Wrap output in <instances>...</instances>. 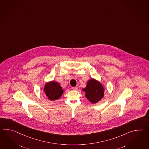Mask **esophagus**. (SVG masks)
<instances>
[{"instance_id":"obj_1","label":"esophagus","mask_w":149,"mask_h":149,"mask_svg":"<svg viewBox=\"0 0 149 149\" xmlns=\"http://www.w3.org/2000/svg\"><path fill=\"white\" fill-rule=\"evenodd\" d=\"M72 89L74 90H78V87H77V86L73 87V88H72Z\"/></svg>"}]
</instances>
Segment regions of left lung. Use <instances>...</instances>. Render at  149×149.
I'll return each mask as SVG.
<instances>
[{
	"mask_svg": "<svg viewBox=\"0 0 149 149\" xmlns=\"http://www.w3.org/2000/svg\"><path fill=\"white\" fill-rule=\"evenodd\" d=\"M104 87L101 83L94 79H90L87 83L86 88L83 89L86 97L91 103L95 104L104 96Z\"/></svg>",
	"mask_w": 149,
	"mask_h": 149,
	"instance_id": "8db88e82",
	"label": "left lung"
}]
</instances>
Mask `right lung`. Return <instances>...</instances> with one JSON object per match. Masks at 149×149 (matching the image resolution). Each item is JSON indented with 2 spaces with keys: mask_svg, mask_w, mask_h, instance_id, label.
<instances>
[{
  "mask_svg": "<svg viewBox=\"0 0 149 149\" xmlns=\"http://www.w3.org/2000/svg\"><path fill=\"white\" fill-rule=\"evenodd\" d=\"M44 91L48 98L51 100L59 99L63 93L59 84L53 81L46 83L44 87Z\"/></svg>",
  "mask_w": 149,
  "mask_h": 149,
  "instance_id": "1",
  "label": "right lung"
}]
</instances>
